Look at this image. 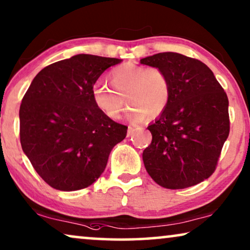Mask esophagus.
Masks as SVG:
<instances>
[{"mask_svg": "<svg viewBox=\"0 0 250 250\" xmlns=\"http://www.w3.org/2000/svg\"><path fill=\"white\" fill-rule=\"evenodd\" d=\"M133 133H135V126L129 125L128 126V131H126V136L130 137V136H132Z\"/></svg>", "mask_w": 250, "mask_h": 250, "instance_id": "esophagus-1", "label": "esophagus"}]
</instances>
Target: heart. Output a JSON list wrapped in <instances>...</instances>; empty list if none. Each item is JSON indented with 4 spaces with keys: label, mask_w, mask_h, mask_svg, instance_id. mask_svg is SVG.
<instances>
[{
    "label": "heart",
    "mask_w": 250,
    "mask_h": 250,
    "mask_svg": "<svg viewBox=\"0 0 250 250\" xmlns=\"http://www.w3.org/2000/svg\"><path fill=\"white\" fill-rule=\"evenodd\" d=\"M107 79L113 90L97 83L91 88V101L98 111L113 120L124 111L125 97L130 105L128 115L136 121L154 120L170 104V78L159 68L124 63L112 69Z\"/></svg>",
    "instance_id": "obj_1"
}]
</instances>
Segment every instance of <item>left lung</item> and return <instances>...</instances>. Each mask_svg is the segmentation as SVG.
<instances>
[{
  "mask_svg": "<svg viewBox=\"0 0 250 250\" xmlns=\"http://www.w3.org/2000/svg\"><path fill=\"white\" fill-rule=\"evenodd\" d=\"M159 68L171 82L170 104L147 126L150 145L143 152L146 171L157 185L184 189L209 178L215 171L229 136V101L205 63L173 52L140 60Z\"/></svg>",
  "mask_w": 250,
  "mask_h": 250,
  "instance_id": "8db88e82",
  "label": "left lung"
}]
</instances>
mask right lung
<instances>
[{
	"mask_svg": "<svg viewBox=\"0 0 250 250\" xmlns=\"http://www.w3.org/2000/svg\"><path fill=\"white\" fill-rule=\"evenodd\" d=\"M122 60L78 54L45 66L20 105L23 153L52 188L73 191L94 184L108 155L126 136L91 101V88L107 68Z\"/></svg>",
	"mask_w": 250,
	"mask_h": 250,
	"instance_id": "1",
	"label": "right lung"
}]
</instances>
